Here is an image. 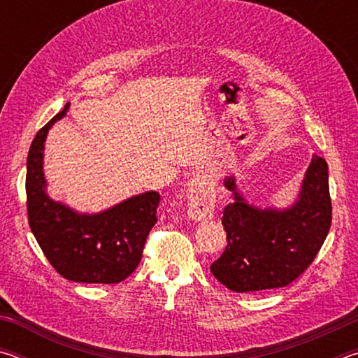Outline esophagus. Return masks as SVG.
<instances>
[{
    "instance_id": "34e87169",
    "label": "esophagus",
    "mask_w": 358,
    "mask_h": 358,
    "mask_svg": "<svg viewBox=\"0 0 358 358\" xmlns=\"http://www.w3.org/2000/svg\"><path fill=\"white\" fill-rule=\"evenodd\" d=\"M215 211V185L205 175L192 178L187 185V216L194 221L210 220Z\"/></svg>"
}]
</instances>
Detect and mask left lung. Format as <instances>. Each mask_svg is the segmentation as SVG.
<instances>
[{
    "instance_id": "obj_1",
    "label": "left lung",
    "mask_w": 358,
    "mask_h": 358,
    "mask_svg": "<svg viewBox=\"0 0 358 358\" xmlns=\"http://www.w3.org/2000/svg\"><path fill=\"white\" fill-rule=\"evenodd\" d=\"M234 202L224 208L227 246L211 273L234 292H260L296 280L317 256L331 224L329 166L313 156L295 202L259 208L241 196L235 177L224 180Z\"/></svg>"
}]
</instances>
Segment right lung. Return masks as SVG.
<instances>
[{"mask_svg":"<svg viewBox=\"0 0 358 358\" xmlns=\"http://www.w3.org/2000/svg\"><path fill=\"white\" fill-rule=\"evenodd\" d=\"M69 102L36 134L27 159V205L31 232L59 275L74 282L117 284L137 268L155 226L159 194L147 191L99 213H78L47 194L44 145Z\"/></svg>","mask_w":358,"mask_h":358,"instance_id":"add662e5","label":"right lung"}]
</instances>
